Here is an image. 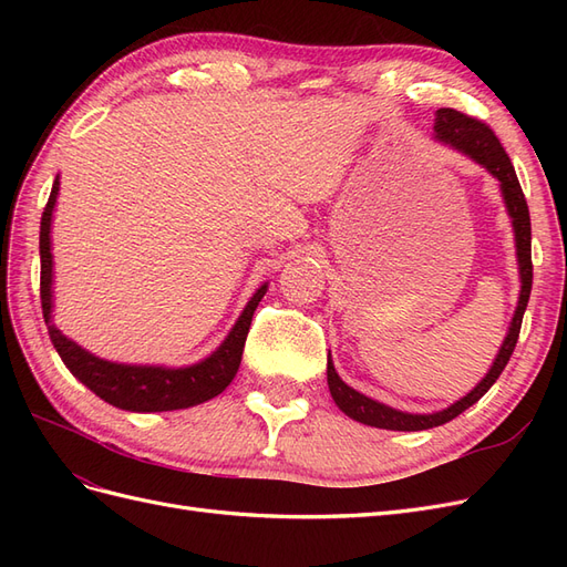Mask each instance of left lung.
Wrapping results in <instances>:
<instances>
[{
  "label": "left lung",
  "mask_w": 567,
  "mask_h": 567,
  "mask_svg": "<svg viewBox=\"0 0 567 567\" xmlns=\"http://www.w3.org/2000/svg\"><path fill=\"white\" fill-rule=\"evenodd\" d=\"M435 140L442 142L444 146H450L463 156L471 158L473 163H477L480 167H485L487 173L499 182L502 188V198L506 205V213L511 217V227H513V236H516V257H518V274H520V293H518V307L513 312L508 333L502 342L499 352H496L494 362L489 367V371L485 373V379L480 381L466 398L456 400L454 404H450L447 409L442 411H433V414H409V411H400L392 409L383 402H375L367 394L357 392L354 388H350L346 381L340 379L333 359L329 352V364H326V379H329V390L331 398L338 404V409L342 414H348L350 419L364 423V425H373V427H383V431H427V427H435L447 423L452 419H456L458 414H463L468 406H473L483 394L496 383L502 371L506 369L508 359L516 350L518 342V333H520V323H523V315L527 310V300H529V290H532V229H529V210H527V200L523 196L520 182L516 177V169L511 165L508 153L504 151V146L496 140L494 132L480 123L475 117L463 115L454 109H440L435 113Z\"/></svg>",
  "instance_id": "obj_1"
}]
</instances>
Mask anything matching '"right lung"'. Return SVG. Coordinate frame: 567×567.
Here are the masks:
<instances>
[{"mask_svg": "<svg viewBox=\"0 0 567 567\" xmlns=\"http://www.w3.org/2000/svg\"><path fill=\"white\" fill-rule=\"evenodd\" d=\"M59 175L51 186L47 208L42 213L40 225V298H42V315L51 342L63 359L75 379L87 385L96 398L104 402L125 409L140 411V414H151V411H175L188 409L208 402L225 390L241 364L244 346L248 338V329L252 321L255 307L265 298L269 284H262L255 290L248 305L244 307L241 317L231 326L229 336L221 340V346L196 364L188 367H158V364H120L101 359L78 346L75 340L63 336L56 323L51 321V310H54V255H51V219H54L56 196H59Z\"/></svg>", "mask_w": 567, "mask_h": 567, "instance_id": "1", "label": "right lung"}]
</instances>
